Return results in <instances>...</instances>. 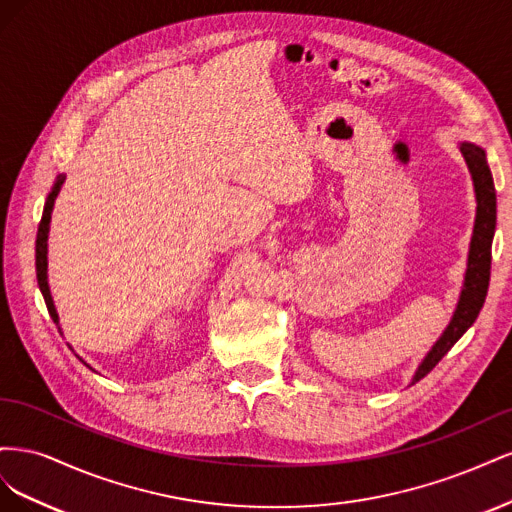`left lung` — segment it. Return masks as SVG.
<instances>
[{
    "label": "left lung",
    "mask_w": 512,
    "mask_h": 512,
    "mask_svg": "<svg viewBox=\"0 0 512 512\" xmlns=\"http://www.w3.org/2000/svg\"><path fill=\"white\" fill-rule=\"evenodd\" d=\"M459 151L463 153V158H466V164L470 168L476 194V220L470 241L466 280H463L459 303L451 322H448V327L444 329L438 342L427 352L423 363L418 365L412 384L425 378L429 371L442 361V356L459 342V337L472 327L474 320L478 318L480 307L485 303L489 288L491 243L495 232V185L483 147H478L474 143H459Z\"/></svg>",
    "instance_id": "1"
}]
</instances>
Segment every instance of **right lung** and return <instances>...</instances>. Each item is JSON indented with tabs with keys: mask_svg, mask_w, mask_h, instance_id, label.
<instances>
[{
	"mask_svg": "<svg viewBox=\"0 0 512 512\" xmlns=\"http://www.w3.org/2000/svg\"><path fill=\"white\" fill-rule=\"evenodd\" d=\"M64 181H66V175H59L55 185H53L51 194H49V198H46L44 211H42V220H40V226H38V237H36V275H38V286L42 290L46 309H49V314H51L55 324L59 322V316H57V309L53 305L49 282H46V239H49V224H51V213H53L55 198H57V194L61 190V185H64Z\"/></svg>",
	"mask_w": 512,
	"mask_h": 512,
	"instance_id": "obj_1",
	"label": "right lung"
}]
</instances>
